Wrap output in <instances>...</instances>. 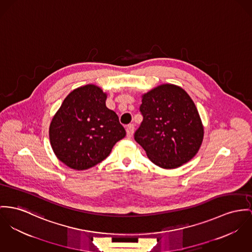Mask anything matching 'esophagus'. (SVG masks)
Wrapping results in <instances>:
<instances>
[{"instance_id":"obj_1","label":"esophagus","mask_w":252,"mask_h":252,"mask_svg":"<svg viewBox=\"0 0 252 252\" xmlns=\"http://www.w3.org/2000/svg\"><path fill=\"white\" fill-rule=\"evenodd\" d=\"M134 129H135V126L133 124H129L127 126H126V135L128 138H131L133 136L134 133Z\"/></svg>"}]
</instances>
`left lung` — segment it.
Segmentation results:
<instances>
[{"label": "left lung", "mask_w": 252, "mask_h": 252, "mask_svg": "<svg viewBox=\"0 0 252 252\" xmlns=\"http://www.w3.org/2000/svg\"><path fill=\"white\" fill-rule=\"evenodd\" d=\"M140 111L143 122L134 139L156 166L175 169L197 154L203 140V125L184 89L161 84L142 96Z\"/></svg>", "instance_id": "8db88e82"}]
</instances>
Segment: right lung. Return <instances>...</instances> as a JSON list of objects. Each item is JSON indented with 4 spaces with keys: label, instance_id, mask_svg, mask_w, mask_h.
<instances>
[{
    "label": "right lung",
    "instance_id": "add662e5",
    "mask_svg": "<svg viewBox=\"0 0 252 252\" xmlns=\"http://www.w3.org/2000/svg\"><path fill=\"white\" fill-rule=\"evenodd\" d=\"M106 97L97 85L78 87L65 97L53 118L51 146L67 167L78 171L94 167L126 136L116 113L106 107Z\"/></svg>",
    "mask_w": 252,
    "mask_h": 252
}]
</instances>
